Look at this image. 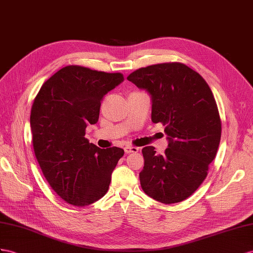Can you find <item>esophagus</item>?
<instances>
[{"mask_svg":"<svg viewBox=\"0 0 253 253\" xmlns=\"http://www.w3.org/2000/svg\"><path fill=\"white\" fill-rule=\"evenodd\" d=\"M125 152L127 154H131V153H138L139 152V148L135 147V146H130V145H127L125 147Z\"/></svg>","mask_w":253,"mask_h":253,"instance_id":"obj_1","label":"esophagus"}]
</instances>
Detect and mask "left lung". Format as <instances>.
<instances>
[{
    "label": "left lung",
    "mask_w": 253,
    "mask_h": 253,
    "mask_svg": "<svg viewBox=\"0 0 253 253\" xmlns=\"http://www.w3.org/2000/svg\"><path fill=\"white\" fill-rule=\"evenodd\" d=\"M127 80L152 95V121L166 126L169 139L164 155L154 146L142 150V189L161 203L182 202L204 182L216 157L221 119L215 97L202 76L178 62L139 68Z\"/></svg>",
    "instance_id": "obj_1"
}]
</instances>
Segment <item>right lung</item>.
Instances as JSON below:
<instances>
[{
  "label": "right lung",
  "mask_w": 253,
  "mask_h": 253,
  "mask_svg": "<svg viewBox=\"0 0 253 253\" xmlns=\"http://www.w3.org/2000/svg\"><path fill=\"white\" fill-rule=\"evenodd\" d=\"M124 80L69 65L42 84L31 109L32 142L43 176L65 202L83 207L107 193L111 174L124 155L120 147L99 148L84 137L98 122L103 97Z\"/></svg>",
  "instance_id": "right-lung-1"
}]
</instances>
